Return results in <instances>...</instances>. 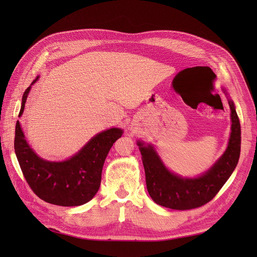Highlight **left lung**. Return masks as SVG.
I'll use <instances>...</instances> for the list:
<instances>
[{
	"instance_id": "obj_1",
	"label": "left lung",
	"mask_w": 257,
	"mask_h": 257,
	"mask_svg": "<svg viewBox=\"0 0 257 257\" xmlns=\"http://www.w3.org/2000/svg\"><path fill=\"white\" fill-rule=\"evenodd\" d=\"M225 95L228 94L223 89ZM231 132L226 150L206 173L195 178H183L164 165L151 144L137 142L145 167L146 183L154 203L175 210H189L209 203L228 180L240 157L241 130L235 104L228 97Z\"/></svg>"
}]
</instances>
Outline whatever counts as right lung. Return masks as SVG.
<instances>
[{
	"instance_id": "1",
	"label": "right lung",
	"mask_w": 257,
	"mask_h": 257,
	"mask_svg": "<svg viewBox=\"0 0 257 257\" xmlns=\"http://www.w3.org/2000/svg\"><path fill=\"white\" fill-rule=\"evenodd\" d=\"M38 78L37 76L31 85ZM31 85L23 93L19 116L25 110ZM122 134L119 127L108 128L92 137L73 157L62 162H51L33 151L17 121L14 146L23 176L36 195L52 205L73 207L83 205L94 197L102 180L107 154Z\"/></svg>"
}]
</instances>
